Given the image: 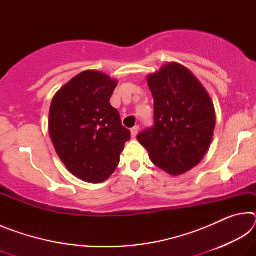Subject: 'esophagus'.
<instances>
[{
    "mask_svg": "<svg viewBox=\"0 0 256 256\" xmlns=\"http://www.w3.org/2000/svg\"><path fill=\"white\" fill-rule=\"evenodd\" d=\"M138 130H140V126H138V125H136V126H134V128H131V136H132V138H136L138 136Z\"/></svg>",
    "mask_w": 256,
    "mask_h": 256,
    "instance_id": "34e87169",
    "label": "esophagus"
}]
</instances>
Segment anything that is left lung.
Segmentation results:
<instances>
[{"label": "left lung", "instance_id": "1", "mask_svg": "<svg viewBox=\"0 0 256 256\" xmlns=\"http://www.w3.org/2000/svg\"><path fill=\"white\" fill-rule=\"evenodd\" d=\"M154 96V125L136 136L152 162L182 175L201 162L214 136L211 98L188 68L170 63L148 76Z\"/></svg>", "mask_w": 256, "mask_h": 256}]
</instances>
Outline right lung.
I'll use <instances>...</instances> for the list:
<instances>
[{
  "label": "right lung",
  "mask_w": 256,
  "mask_h": 256,
  "mask_svg": "<svg viewBox=\"0 0 256 256\" xmlns=\"http://www.w3.org/2000/svg\"><path fill=\"white\" fill-rule=\"evenodd\" d=\"M116 80L84 71L58 90L50 104V136L56 154L73 175L102 183L118 167L131 132L110 105Z\"/></svg>",
  "instance_id": "right-lung-1"
}]
</instances>
